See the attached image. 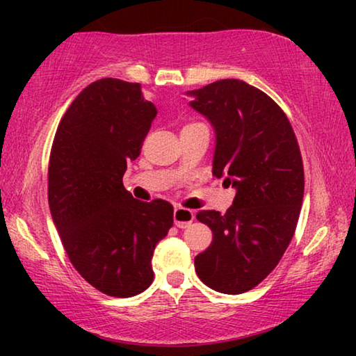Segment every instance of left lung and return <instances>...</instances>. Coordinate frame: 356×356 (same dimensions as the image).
<instances>
[{"label":"left lung","mask_w":356,"mask_h":356,"mask_svg":"<svg viewBox=\"0 0 356 356\" xmlns=\"http://www.w3.org/2000/svg\"><path fill=\"white\" fill-rule=\"evenodd\" d=\"M157 115L139 84L100 79L61 118L48 163V204L74 269L102 293L129 298L154 280V250L173 225L172 204L123 186Z\"/></svg>","instance_id":"8db88e82"}]
</instances>
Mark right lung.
<instances>
[{
	"label": "right lung",
	"instance_id": "right-lung-1",
	"mask_svg": "<svg viewBox=\"0 0 356 356\" xmlns=\"http://www.w3.org/2000/svg\"><path fill=\"white\" fill-rule=\"evenodd\" d=\"M188 95L216 129L213 177L228 175L235 189L227 211L197 212L212 243L194 267L212 290L245 293L275 269L295 233L305 191L298 143L280 106L246 82L217 81Z\"/></svg>",
	"mask_w": 356,
	"mask_h": 356
}]
</instances>
